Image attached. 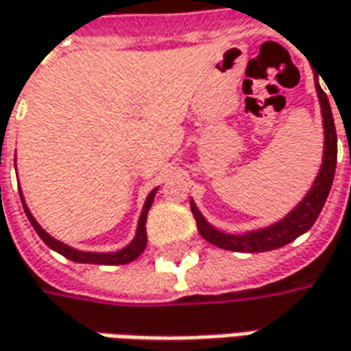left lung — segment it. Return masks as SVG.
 <instances>
[{"instance_id":"8db88e82","label":"left lung","mask_w":351,"mask_h":351,"mask_svg":"<svg viewBox=\"0 0 351 351\" xmlns=\"http://www.w3.org/2000/svg\"><path fill=\"white\" fill-rule=\"evenodd\" d=\"M315 87H317V95H319L322 126H324V152H322V165H320L319 175L315 178L311 190L305 194V198L301 199L295 208L285 217H282L280 221L268 225L264 229L248 231L243 235H229V233L215 229L199 213L194 199H190V208H192L194 219L198 225L199 235L204 237L208 243L225 248V250H235V252H266V250L285 247L287 243L295 241L299 235L307 233L313 223L317 221L320 210L328 198L330 186H332L336 155H338V139H336V128H334L330 103H328L326 93L320 89L319 79L315 81Z\"/></svg>"}]
</instances>
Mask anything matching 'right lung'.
<instances>
[{"mask_svg": "<svg viewBox=\"0 0 351 351\" xmlns=\"http://www.w3.org/2000/svg\"><path fill=\"white\" fill-rule=\"evenodd\" d=\"M19 194H21V190H19ZM155 194H157V188H153L152 192H149V196L145 198L143 210H141V215H139L138 229H136V237L132 239V243H130V245H126L124 248H120V250H116V252H85V250H77V248L67 247L66 243H62V241H58V239H54L52 235H48L43 227L38 225V221L32 217L31 210L27 208L23 194H21V202H23L25 213H27L29 221H31V225L34 227V231L38 233V237H40L44 243L52 248V250L60 252L62 256L73 260V262H79V264H106V266H118V264H128V262L136 260L139 254L145 250V247H147V231H145V221H147V212H149V208H152Z\"/></svg>", "mask_w": 351, "mask_h": 351, "instance_id": "add662e5", "label": "right lung"}]
</instances>
